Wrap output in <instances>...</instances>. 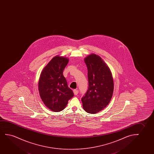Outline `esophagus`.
Here are the masks:
<instances>
[{"label":"esophagus","mask_w":154,"mask_h":154,"mask_svg":"<svg viewBox=\"0 0 154 154\" xmlns=\"http://www.w3.org/2000/svg\"><path fill=\"white\" fill-rule=\"evenodd\" d=\"M73 92H74V95H77L78 94V90H76V89H74Z\"/></svg>","instance_id":"esophagus-1"}]
</instances>
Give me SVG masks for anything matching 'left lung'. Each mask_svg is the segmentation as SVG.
<instances>
[{
	"label": "left lung",
	"mask_w": 154,
	"mask_h": 154,
	"mask_svg": "<svg viewBox=\"0 0 154 154\" xmlns=\"http://www.w3.org/2000/svg\"><path fill=\"white\" fill-rule=\"evenodd\" d=\"M88 69V90L82 98L84 109L96 114L109 103L114 91L112 72L101 57L91 54L84 59Z\"/></svg>",
	"instance_id": "8db88e82"
}]
</instances>
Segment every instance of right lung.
I'll list each match as a JSON object with an SVG mask.
<instances>
[{
  "label": "right lung",
  "instance_id": "add662e5",
  "mask_svg": "<svg viewBox=\"0 0 154 154\" xmlns=\"http://www.w3.org/2000/svg\"><path fill=\"white\" fill-rule=\"evenodd\" d=\"M69 59L59 55L53 57L42 70L38 82V90L45 105L51 111L60 112L74 96L63 75Z\"/></svg>",
  "mask_w": 154,
  "mask_h": 154
}]
</instances>
